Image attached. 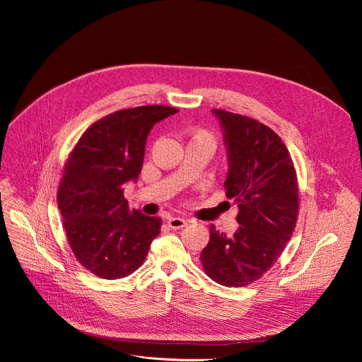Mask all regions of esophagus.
Returning a JSON list of instances; mask_svg holds the SVG:
<instances>
[{
  "label": "esophagus",
  "instance_id": "obj_1",
  "mask_svg": "<svg viewBox=\"0 0 362 362\" xmlns=\"http://www.w3.org/2000/svg\"><path fill=\"white\" fill-rule=\"evenodd\" d=\"M168 223L172 229H180V228H185L187 225V221L183 219V218H169Z\"/></svg>",
  "mask_w": 362,
  "mask_h": 362
}]
</instances>
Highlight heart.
<instances>
[{"label":"heart","mask_w":362,"mask_h":362,"mask_svg":"<svg viewBox=\"0 0 362 362\" xmlns=\"http://www.w3.org/2000/svg\"><path fill=\"white\" fill-rule=\"evenodd\" d=\"M193 140H196V141H202V143H204V144H208L209 147H214V146H215V140H214V137H212L208 132H203V130L196 132V133L193 134Z\"/></svg>","instance_id":"obj_1"}]
</instances>
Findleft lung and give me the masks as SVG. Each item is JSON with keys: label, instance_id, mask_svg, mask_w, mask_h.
I'll return each mask as SVG.
<instances>
[{"label": "left lung", "instance_id": "8db88e82", "mask_svg": "<svg viewBox=\"0 0 362 362\" xmlns=\"http://www.w3.org/2000/svg\"><path fill=\"white\" fill-rule=\"evenodd\" d=\"M228 154L226 197L238 204L240 225L228 236L211 225L202 250L203 269L223 286L259 279L284 252L298 216V182L281 137L250 117L214 109Z\"/></svg>", "mask_w": 362, "mask_h": 362}]
</instances>
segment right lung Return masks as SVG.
<instances>
[{
  "label": "right lung",
  "instance_id": "add662e5",
  "mask_svg": "<svg viewBox=\"0 0 362 362\" xmlns=\"http://www.w3.org/2000/svg\"><path fill=\"white\" fill-rule=\"evenodd\" d=\"M179 110L141 106L90 126L64 168L57 200L77 261L103 279L133 274L146 259L162 219L129 209L124 185L137 182L151 127Z\"/></svg>",
  "mask_w": 362,
  "mask_h": 362
}]
</instances>
